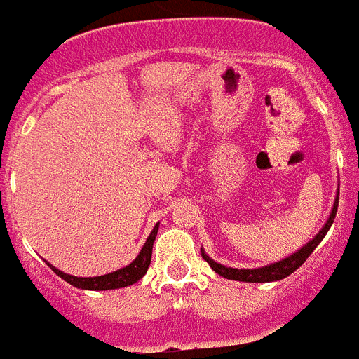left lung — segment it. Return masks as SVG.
Here are the masks:
<instances>
[{"label": "left lung", "mask_w": 359, "mask_h": 359, "mask_svg": "<svg viewBox=\"0 0 359 359\" xmlns=\"http://www.w3.org/2000/svg\"><path fill=\"white\" fill-rule=\"evenodd\" d=\"M337 203H339V194H337V199H336V203H334V208H332L330 217H328L326 225L321 229V232H319V234H317L316 238L310 241V243H306V245L302 247L299 252L287 256V258H284V260H280V262H276V264L265 265V267H258V269H232V267H225V265L217 264V262H214L212 258H208V256H206L203 250H201V255H203V258L208 262L210 267H212V269H214L217 275L225 276V278H229V280H240V282L282 280V278H285V276H290L293 271L299 269V267H301V265L306 262V258H308V256H310L311 252L316 250V247L321 243V240L326 236V232H328V229L332 226L334 219H336Z\"/></svg>", "instance_id": "obj_1"}]
</instances>
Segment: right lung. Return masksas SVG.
Segmentation results:
<instances>
[{"label":"right lung","mask_w":359,"mask_h":359,"mask_svg":"<svg viewBox=\"0 0 359 359\" xmlns=\"http://www.w3.org/2000/svg\"><path fill=\"white\" fill-rule=\"evenodd\" d=\"M156 232H158V225L154 226L153 232L149 234L145 245L142 247V252L138 255V258L129 264L127 267L119 271H114L109 275L103 276H92V278H77V276L66 275L62 271L55 269L53 265H49L51 269L57 273L60 278L68 282V284L75 285V287H81V290H92V291H103V290H118V287H125V285H130L134 282H138L142 276L147 273L151 264V255H153V243L154 238H156Z\"/></svg>","instance_id":"1"}]
</instances>
